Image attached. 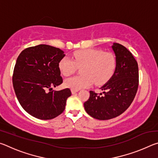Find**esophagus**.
<instances>
[{"label":"esophagus","instance_id":"34e87169","mask_svg":"<svg viewBox=\"0 0 158 158\" xmlns=\"http://www.w3.org/2000/svg\"><path fill=\"white\" fill-rule=\"evenodd\" d=\"M71 91H72V93H73V94H75L76 93H77L79 91V90H74V89H72L71 90Z\"/></svg>","mask_w":158,"mask_h":158}]
</instances>
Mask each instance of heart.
Wrapping results in <instances>:
<instances>
[{
    "label": "heart",
    "mask_w": 158,
    "mask_h": 158,
    "mask_svg": "<svg viewBox=\"0 0 158 158\" xmlns=\"http://www.w3.org/2000/svg\"><path fill=\"white\" fill-rule=\"evenodd\" d=\"M73 58L63 57L58 67L64 76H69L81 68V75L69 77L65 80V85L71 89L79 90L88 87L93 82L97 85L107 82L116 71L117 58L114 53L101 49L79 50L73 53Z\"/></svg>",
    "instance_id": "heart-1"
}]
</instances>
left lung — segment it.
<instances>
[{
  "label": "left lung",
  "instance_id": "1",
  "mask_svg": "<svg viewBox=\"0 0 158 158\" xmlns=\"http://www.w3.org/2000/svg\"><path fill=\"white\" fill-rule=\"evenodd\" d=\"M117 58L116 71L108 82L101 87L103 93L90 90L89 99L84 105L90 116L98 120H109L118 116L129 107L139 86L137 60L122 44L112 46Z\"/></svg>",
  "mask_w": 158,
  "mask_h": 158
}]
</instances>
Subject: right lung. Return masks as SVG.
Here are the masks:
<instances>
[{
	"instance_id": "add662e5",
	"label": "right lung",
	"mask_w": 158,
	"mask_h": 158,
	"mask_svg": "<svg viewBox=\"0 0 158 158\" xmlns=\"http://www.w3.org/2000/svg\"><path fill=\"white\" fill-rule=\"evenodd\" d=\"M65 56L59 48L39 44L26 48L18 56L13 87L21 106L33 117L50 120L65 110L70 89L52 90L63 83L58 64Z\"/></svg>"
}]
</instances>
